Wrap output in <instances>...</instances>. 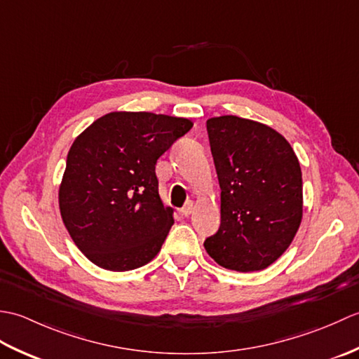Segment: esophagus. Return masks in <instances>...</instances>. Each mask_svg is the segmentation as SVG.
I'll list each match as a JSON object with an SVG mask.
<instances>
[{
  "label": "esophagus",
  "mask_w": 359,
  "mask_h": 359,
  "mask_svg": "<svg viewBox=\"0 0 359 359\" xmlns=\"http://www.w3.org/2000/svg\"><path fill=\"white\" fill-rule=\"evenodd\" d=\"M193 210H194V202L193 201H188L187 203H185V207L182 208V215L184 216H189L193 212Z\"/></svg>",
  "instance_id": "esophagus-1"
}]
</instances>
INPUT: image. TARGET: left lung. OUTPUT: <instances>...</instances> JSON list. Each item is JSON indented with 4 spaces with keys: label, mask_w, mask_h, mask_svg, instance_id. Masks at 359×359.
I'll use <instances>...</instances> for the list:
<instances>
[{
    "label": "left lung",
    "mask_w": 359,
    "mask_h": 359,
    "mask_svg": "<svg viewBox=\"0 0 359 359\" xmlns=\"http://www.w3.org/2000/svg\"><path fill=\"white\" fill-rule=\"evenodd\" d=\"M207 131L220 185V226L205 239L225 269L257 271L292 243L302 219V174L279 133L236 116L215 117Z\"/></svg>",
    "instance_id": "obj_1"
}]
</instances>
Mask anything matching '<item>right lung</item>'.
Masks as SVG:
<instances>
[{"label": "right lung", "mask_w": 359, "mask_h": 359, "mask_svg": "<svg viewBox=\"0 0 359 359\" xmlns=\"http://www.w3.org/2000/svg\"><path fill=\"white\" fill-rule=\"evenodd\" d=\"M193 123L152 112H111L69 149L58 201L75 245L111 271L154 257L174 224L158 196L156 163Z\"/></svg>", "instance_id": "right-lung-1"}]
</instances>
